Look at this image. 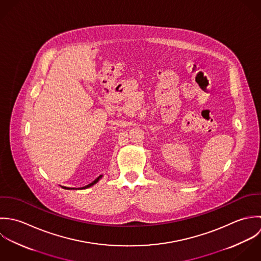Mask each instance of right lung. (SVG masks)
Here are the masks:
<instances>
[{
    "instance_id": "obj_1",
    "label": "right lung",
    "mask_w": 261,
    "mask_h": 261,
    "mask_svg": "<svg viewBox=\"0 0 261 261\" xmlns=\"http://www.w3.org/2000/svg\"><path fill=\"white\" fill-rule=\"evenodd\" d=\"M101 177H102V175H100V176H98V177H97V178H96V179H95V180H94V181H93V182H91V184H90V185H88V186H86V187H83V188H80V189H79V190H83V189H87V188H90V187H92V186H93V185H95V184H96V182H98V181H99V179H100V178H101ZM62 188H63V189H67V190H70V189H69V188H66V187H62ZM73 190H74V189H73Z\"/></svg>"
}]
</instances>
